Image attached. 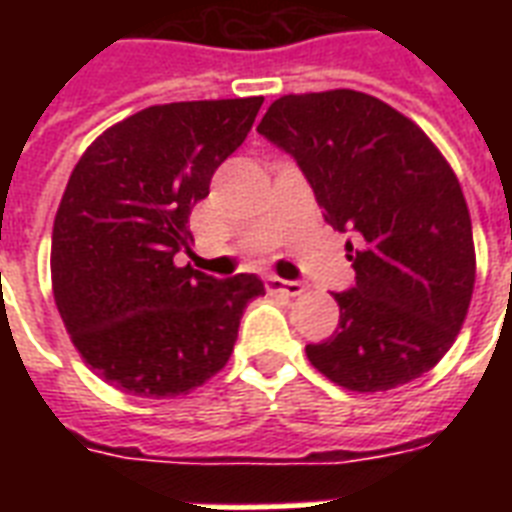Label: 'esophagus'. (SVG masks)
Masks as SVG:
<instances>
[{
    "label": "esophagus",
    "mask_w": 512,
    "mask_h": 512,
    "mask_svg": "<svg viewBox=\"0 0 512 512\" xmlns=\"http://www.w3.org/2000/svg\"><path fill=\"white\" fill-rule=\"evenodd\" d=\"M265 289H268L271 295L297 297V295H303V292H305V284H300V281L279 279V276H268V279H265Z\"/></svg>",
    "instance_id": "34e87169"
}]
</instances>
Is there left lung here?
Masks as SVG:
<instances>
[{"label":"left lung","instance_id":"left-lung-1","mask_svg":"<svg viewBox=\"0 0 512 512\" xmlns=\"http://www.w3.org/2000/svg\"><path fill=\"white\" fill-rule=\"evenodd\" d=\"M257 132L295 156L345 244L356 287L335 295L340 324L305 345L324 377L380 393L417 380L452 348L476 284L460 180L425 132L356 90L273 100Z\"/></svg>","mask_w":512,"mask_h":512}]
</instances>
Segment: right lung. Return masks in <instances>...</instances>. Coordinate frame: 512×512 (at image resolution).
I'll use <instances>...</instances> for the list:
<instances>
[{"label":"right lung","instance_id":"add662e5","mask_svg":"<svg viewBox=\"0 0 512 512\" xmlns=\"http://www.w3.org/2000/svg\"><path fill=\"white\" fill-rule=\"evenodd\" d=\"M263 98L148 106L108 127L76 162L52 225V295L84 364L114 388L172 398L215 377L255 273L177 268L188 217L244 143Z\"/></svg>","mask_w":512,"mask_h":512}]
</instances>
